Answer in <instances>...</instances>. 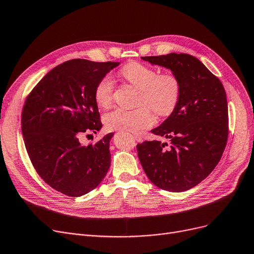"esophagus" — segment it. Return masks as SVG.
<instances>
[{"label":"esophagus","mask_w":254,"mask_h":254,"mask_svg":"<svg viewBox=\"0 0 254 254\" xmlns=\"http://www.w3.org/2000/svg\"><path fill=\"white\" fill-rule=\"evenodd\" d=\"M134 138H135V140H136V141H141V137H140L139 135H135V136H134Z\"/></svg>","instance_id":"obj_1"}]
</instances>
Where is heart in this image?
Segmentation results:
<instances>
[{"label":"heart","mask_w":254,"mask_h":254,"mask_svg":"<svg viewBox=\"0 0 254 254\" xmlns=\"http://www.w3.org/2000/svg\"><path fill=\"white\" fill-rule=\"evenodd\" d=\"M121 75L140 90L139 104H146L159 116H167L173 112L181 97L182 86L173 73H159L149 65L130 62L121 68ZM114 91L113 79L105 75L95 86L94 98L102 108L112 103ZM107 128L120 131H138L150 127L154 118L150 109L141 106L135 110L116 109L104 118Z\"/></svg>","instance_id":"1"}]
</instances>
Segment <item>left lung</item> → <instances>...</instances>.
Here are the masks:
<instances>
[{
	"instance_id": "1",
	"label": "left lung",
	"mask_w": 254,
	"mask_h": 254,
	"mask_svg": "<svg viewBox=\"0 0 254 254\" xmlns=\"http://www.w3.org/2000/svg\"><path fill=\"white\" fill-rule=\"evenodd\" d=\"M178 76L181 97L170 116L152 134L171 143L144 141L138 158L150 182L170 192L187 191L211 173L225 149L228 108L224 87L197 58L171 53L142 57Z\"/></svg>"
}]
</instances>
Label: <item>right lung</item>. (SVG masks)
<instances>
[{"instance_id": "right-lung-1", "label": "right lung", "mask_w": 254, "mask_h": 254, "mask_svg": "<svg viewBox=\"0 0 254 254\" xmlns=\"http://www.w3.org/2000/svg\"><path fill=\"white\" fill-rule=\"evenodd\" d=\"M119 62L66 61L49 71L27 96L21 133L31 163L56 191L79 197L106 176L113 133L83 145L79 136L102 127L94 98L96 84Z\"/></svg>"}]
</instances>
